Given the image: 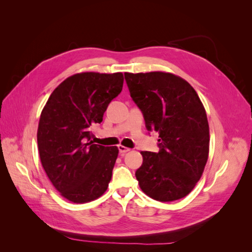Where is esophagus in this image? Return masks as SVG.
I'll return each mask as SVG.
<instances>
[{"label":"esophagus","mask_w":252,"mask_h":252,"mask_svg":"<svg viewBox=\"0 0 252 252\" xmlns=\"http://www.w3.org/2000/svg\"><path fill=\"white\" fill-rule=\"evenodd\" d=\"M119 151H120V154L123 156V155L126 154V152L130 151V148H128L126 146H123V145H119Z\"/></svg>","instance_id":"1"}]
</instances>
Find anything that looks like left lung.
<instances>
[{
    "label": "left lung",
    "mask_w": 252,
    "mask_h": 252,
    "mask_svg": "<svg viewBox=\"0 0 252 252\" xmlns=\"http://www.w3.org/2000/svg\"><path fill=\"white\" fill-rule=\"evenodd\" d=\"M134 103L148 130L158 133V152L142 151L135 171L142 191L159 202H172L191 192L201 179L209 154L207 114L196 91L170 72H125Z\"/></svg>",
    "instance_id": "left-lung-1"
}]
</instances>
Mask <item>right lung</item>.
<instances>
[{
  "instance_id": "1",
  "label": "right lung",
  "mask_w": 252,
  "mask_h": 252,
  "mask_svg": "<svg viewBox=\"0 0 252 252\" xmlns=\"http://www.w3.org/2000/svg\"><path fill=\"white\" fill-rule=\"evenodd\" d=\"M123 82L122 72L75 73L53 90L41 112L36 136L42 166L72 203L94 201L108 188L119 148L88 141Z\"/></svg>"
}]
</instances>
